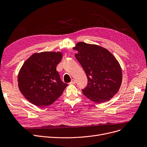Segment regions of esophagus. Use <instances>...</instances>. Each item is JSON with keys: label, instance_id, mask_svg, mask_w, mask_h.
<instances>
[{"label": "esophagus", "instance_id": "obj_1", "mask_svg": "<svg viewBox=\"0 0 147 147\" xmlns=\"http://www.w3.org/2000/svg\"><path fill=\"white\" fill-rule=\"evenodd\" d=\"M76 80H75V79H72L71 80V81L70 82V83H69V84H75L76 83Z\"/></svg>", "mask_w": 147, "mask_h": 147}]
</instances>
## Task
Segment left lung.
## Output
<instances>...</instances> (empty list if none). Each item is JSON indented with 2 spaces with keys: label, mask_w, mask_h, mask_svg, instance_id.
Segmentation results:
<instances>
[{
  "label": "left lung",
  "mask_w": 147,
  "mask_h": 147,
  "mask_svg": "<svg viewBox=\"0 0 147 147\" xmlns=\"http://www.w3.org/2000/svg\"><path fill=\"white\" fill-rule=\"evenodd\" d=\"M73 49L75 57L85 71L87 86L82 90L88 99L96 103L104 102L117 93L122 81L121 68L113 54L96 45L79 42Z\"/></svg>",
  "instance_id": "left-lung-1"
}]
</instances>
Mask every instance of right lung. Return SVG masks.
Returning <instances> with one entry per match:
<instances>
[{"label":"right lung","instance_id":"right-lung-1","mask_svg":"<svg viewBox=\"0 0 147 147\" xmlns=\"http://www.w3.org/2000/svg\"><path fill=\"white\" fill-rule=\"evenodd\" d=\"M62 58L60 52H43L33 54L24 62L18 75V88L30 102L48 106L63 94L68 84L61 81L56 69Z\"/></svg>","mask_w":147,"mask_h":147}]
</instances>
